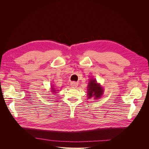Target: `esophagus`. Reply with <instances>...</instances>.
Masks as SVG:
<instances>
[{"label":"esophagus","instance_id":"34e87169","mask_svg":"<svg viewBox=\"0 0 149 149\" xmlns=\"http://www.w3.org/2000/svg\"><path fill=\"white\" fill-rule=\"evenodd\" d=\"M70 85H71L72 88H76L78 86V85H79V83H77V82H72L71 83H70Z\"/></svg>","mask_w":149,"mask_h":149}]
</instances>
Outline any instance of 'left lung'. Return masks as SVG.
<instances>
[{"instance_id":"1","label":"left lung","mask_w":149,"mask_h":149,"mask_svg":"<svg viewBox=\"0 0 149 149\" xmlns=\"http://www.w3.org/2000/svg\"><path fill=\"white\" fill-rule=\"evenodd\" d=\"M87 88L88 99L92 97L95 99H98L103 94V88L101 86L100 83H97V80L94 79L89 80Z\"/></svg>"}]
</instances>
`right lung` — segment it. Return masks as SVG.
Segmentation results:
<instances>
[{
    "mask_svg": "<svg viewBox=\"0 0 149 149\" xmlns=\"http://www.w3.org/2000/svg\"><path fill=\"white\" fill-rule=\"evenodd\" d=\"M53 87H54V86H52V88H51V89H52V92H56L57 90L55 89V88H53Z\"/></svg>",
    "mask_w": 149,
    "mask_h": 149,
    "instance_id": "right-lung-1",
    "label": "right lung"
}]
</instances>
